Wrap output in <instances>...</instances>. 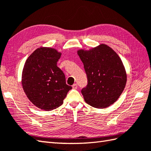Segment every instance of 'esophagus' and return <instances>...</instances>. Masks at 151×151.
Wrapping results in <instances>:
<instances>
[{
	"label": "esophagus",
	"instance_id": "34e87169",
	"mask_svg": "<svg viewBox=\"0 0 151 151\" xmlns=\"http://www.w3.org/2000/svg\"><path fill=\"white\" fill-rule=\"evenodd\" d=\"M72 87H73V89H77L78 85H77V84H74L72 86Z\"/></svg>",
	"mask_w": 151,
	"mask_h": 151
}]
</instances>
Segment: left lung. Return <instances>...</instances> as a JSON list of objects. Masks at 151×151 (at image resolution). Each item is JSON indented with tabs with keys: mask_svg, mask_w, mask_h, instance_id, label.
<instances>
[{
	"mask_svg": "<svg viewBox=\"0 0 151 151\" xmlns=\"http://www.w3.org/2000/svg\"><path fill=\"white\" fill-rule=\"evenodd\" d=\"M77 53L88 78V84L81 91L85 101L97 108L110 106L126 86L127 73L122 60L104 44L89 50H79Z\"/></svg>",
	"mask_w": 151,
	"mask_h": 151,
	"instance_id": "1",
	"label": "left lung"
}]
</instances>
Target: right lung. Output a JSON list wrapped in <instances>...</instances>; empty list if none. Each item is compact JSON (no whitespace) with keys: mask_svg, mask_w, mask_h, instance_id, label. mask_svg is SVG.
<instances>
[{"mask_svg":"<svg viewBox=\"0 0 151 151\" xmlns=\"http://www.w3.org/2000/svg\"><path fill=\"white\" fill-rule=\"evenodd\" d=\"M61 54L52 48L40 47L24 63L22 88L28 99L41 110L50 111L60 106L72 89L66 84L65 75L57 66Z\"/></svg>","mask_w":151,"mask_h":151,"instance_id":"1","label":"right lung"}]
</instances>
